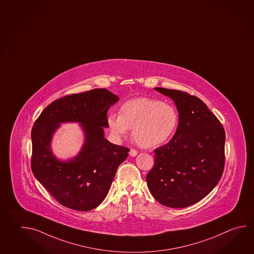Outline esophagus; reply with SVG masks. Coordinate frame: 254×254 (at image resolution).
I'll return each mask as SVG.
<instances>
[{
	"instance_id": "esophagus-1",
	"label": "esophagus",
	"mask_w": 254,
	"mask_h": 254,
	"mask_svg": "<svg viewBox=\"0 0 254 254\" xmlns=\"http://www.w3.org/2000/svg\"><path fill=\"white\" fill-rule=\"evenodd\" d=\"M137 155V151L135 150V149H130L129 151V155L130 156H132V157H135V155Z\"/></svg>"
}]
</instances>
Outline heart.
<instances>
[{
  "mask_svg": "<svg viewBox=\"0 0 254 254\" xmlns=\"http://www.w3.org/2000/svg\"><path fill=\"white\" fill-rule=\"evenodd\" d=\"M178 124V113L171 104L149 98H136L121 105L119 115L111 113L108 125L119 138L133 129V138L143 147L163 145L171 138Z\"/></svg>",
  "mask_w": 254,
  "mask_h": 254,
  "instance_id": "obj_1",
  "label": "heart"
}]
</instances>
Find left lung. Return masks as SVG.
<instances>
[{
  "label": "left lung",
  "instance_id": "obj_1",
  "mask_svg": "<svg viewBox=\"0 0 254 254\" xmlns=\"http://www.w3.org/2000/svg\"><path fill=\"white\" fill-rule=\"evenodd\" d=\"M155 89L174 101L179 115L173 138L155 149V165L146 176L147 187L161 204L187 207L206 196L220 181L225 132L197 97L175 89Z\"/></svg>",
  "mask_w": 254,
  "mask_h": 254
}]
</instances>
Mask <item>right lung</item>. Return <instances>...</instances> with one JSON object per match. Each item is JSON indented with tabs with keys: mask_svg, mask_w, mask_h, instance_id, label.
<instances>
[{
	"mask_svg": "<svg viewBox=\"0 0 254 254\" xmlns=\"http://www.w3.org/2000/svg\"><path fill=\"white\" fill-rule=\"evenodd\" d=\"M119 98L106 88L73 94L50 104L31 130V169L37 180L61 204L77 211L98 207L107 196L119 165L129 149L105 137L107 114ZM78 123L84 142L78 154L59 160L51 148L56 131Z\"/></svg>",
	"mask_w": 254,
	"mask_h": 254,
	"instance_id": "add662e5",
	"label": "right lung"
}]
</instances>
